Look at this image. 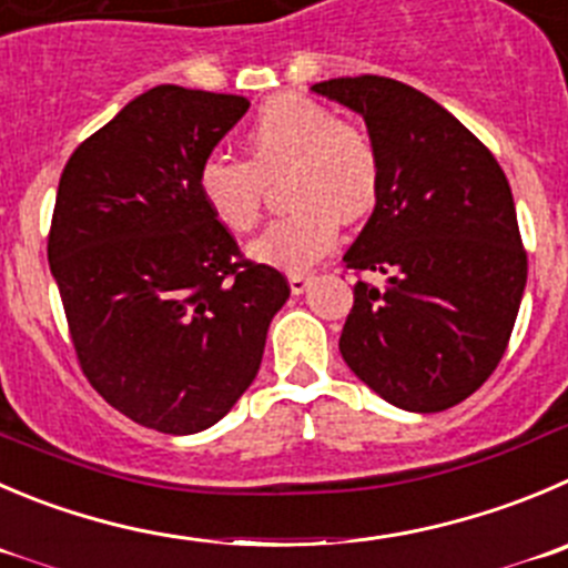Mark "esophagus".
I'll return each instance as SVG.
<instances>
[{"label": "esophagus", "mask_w": 568, "mask_h": 568, "mask_svg": "<svg viewBox=\"0 0 568 568\" xmlns=\"http://www.w3.org/2000/svg\"><path fill=\"white\" fill-rule=\"evenodd\" d=\"M310 281H312V273H304V270H295V273H290V290H293L295 295H301L306 287H310Z\"/></svg>", "instance_id": "1"}]
</instances>
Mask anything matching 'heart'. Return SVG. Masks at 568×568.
I'll return each instance as SVG.
<instances>
[{
    "label": "heart",
    "mask_w": 568,
    "mask_h": 568,
    "mask_svg": "<svg viewBox=\"0 0 568 568\" xmlns=\"http://www.w3.org/2000/svg\"><path fill=\"white\" fill-rule=\"evenodd\" d=\"M245 153L200 161L197 194L223 229L247 234L262 220L267 181L284 175L281 197L293 209L267 225L251 253L290 273L334 245L337 216L356 223L379 197V153L368 133L306 97L264 100L245 131Z\"/></svg>",
    "instance_id": "b5f03b06"
}]
</instances>
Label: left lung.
<instances>
[{
    "label": "left lung",
    "mask_w": 568,
    "mask_h": 568,
    "mask_svg": "<svg viewBox=\"0 0 568 568\" xmlns=\"http://www.w3.org/2000/svg\"><path fill=\"white\" fill-rule=\"evenodd\" d=\"M312 91L362 113L379 153L376 209L343 256L359 281L339 354L396 407H455L505 356L527 284L510 183L460 119L413 85L359 74ZM368 268L388 287L362 280Z\"/></svg>",
    "instance_id": "obj_1"
}]
</instances>
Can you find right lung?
I'll return each mask as SVG.
<instances>
[{
    "mask_svg": "<svg viewBox=\"0 0 568 568\" xmlns=\"http://www.w3.org/2000/svg\"><path fill=\"white\" fill-rule=\"evenodd\" d=\"M236 94L155 85L63 166L47 256L80 371L148 429L217 424L262 365L290 298L200 200V161L245 116Z\"/></svg>",
    "mask_w": 568,
    "mask_h": 568,
    "instance_id": "right-lung-1",
    "label": "right lung"
}]
</instances>
